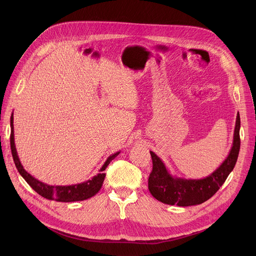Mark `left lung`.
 Masks as SVG:
<instances>
[{
  "label": "left lung",
  "mask_w": 256,
  "mask_h": 256,
  "mask_svg": "<svg viewBox=\"0 0 256 256\" xmlns=\"http://www.w3.org/2000/svg\"><path fill=\"white\" fill-rule=\"evenodd\" d=\"M240 116L236 118L234 142L231 152L224 163L208 177L198 180L172 177L166 170L160 158L150 152L153 169L150 173L148 186L151 194L166 204L188 206L200 204L210 198L226 181L234 169L240 150Z\"/></svg>",
  "instance_id": "1"
}]
</instances>
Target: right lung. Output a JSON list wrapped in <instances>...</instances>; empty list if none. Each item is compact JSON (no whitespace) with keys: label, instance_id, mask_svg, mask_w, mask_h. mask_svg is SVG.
I'll return each mask as SVG.
<instances>
[{"label":"right lung","instance_id":"right-lung-1","mask_svg":"<svg viewBox=\"0 0 256 256\" xmlns=\"http://www.w3.org/2000/svg\"><path fill=\"white\" fill-rule=\"evenodd\" d=\"M10 144H11V151L14 163L16 165V168L18 169V172L22 175V177L26 180L27 184L38 192L42 198H46L48 200H54L56 202H78V200H84L87 198H92L95 196L101 188L103 181L105 178L104 170L108 166L118 154L120 152L114 154L112 156L109 157L103 167L100 170V173L97 176H94L91 180H88L84 184H76V186H50L48 184H42V182L38 181L32 177L29 173H27L23 166L21 165L17 151L15 148L14 142V126H13V114L11 116V134H10Z\"/></svg>","mask_w":256,"mask_h":256}]
</instances>
